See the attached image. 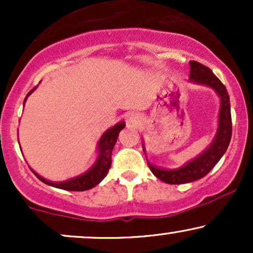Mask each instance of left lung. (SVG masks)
Listing matches in <instances>:
<instances>
[{"label":"left lung","mask_w":253,"mask_h":253,"mask_svg":"<svg viewBox=\"0 0 253 253\" xmlns=\"http://www.w3.org/2000/svg\"><path fill=\"white\" fill-rule=\"evenodd\" d=\"M190 80L199 84L213 88L221 98L219 113V127L215 139L205 152L201 153L194 161L185 164L184 167L176 170H165L157 168L147 162L150 170L157 178L169 184H183V183L194 182L202 178L215 167L217 162L221 159L223 153L227 150L232 136V118H231V104L226 86L221 83L210 68L203 64L190 60ZM145 151V150H144Z\"/></svg>","instance_id":"left-lung-1"}]
</instances>
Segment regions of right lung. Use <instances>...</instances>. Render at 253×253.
I'll use <instances>...</instances> for the list:
<instances>
[{
	"mask_svg": "<svg viewBox=\"0 0 253 253\" xmlns=\"http://www.w3.org/2000/svg\"><path fill=\"white\" fill-rule=\"evenodd\" d=\"M36 88L37 86H34V88L28 92L26 98L28 97V95H30ZM124 127L125 123H119L118 125H115L114 127H112V128L107 130V132L101 136L100 143H98V157L96 163L94 164V167H92L91 169L86 171L83 175L75 177V178L69 179V181L58 183L47 181V179L42 178V176L38 175L37 172H34V175H36L40 181L45 183V184H48L54 188H59V189L63 190L84 191L91 189V188H94L95 185H97L98 183L102 181L104 177L107 176V173H108L110 165H112V151L114 149L115 143H117L118 140L119 133H120V130L123 129Z\"/></svg>",
	"mask_w": 253,
	"mask_h": 253,
	"instance_id": "obj_1",
	"label": "right lung"
}]
</instances>
